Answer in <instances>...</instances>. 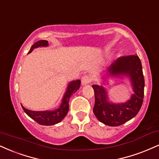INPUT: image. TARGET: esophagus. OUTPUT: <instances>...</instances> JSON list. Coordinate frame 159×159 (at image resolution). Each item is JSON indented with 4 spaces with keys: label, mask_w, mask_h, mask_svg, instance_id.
Listing matches in <instances>:
<instances>
[{
    "label": "esophagus",
    "mask_w": 159,
    "mask_h": 159,
    "mask_svg": "<svg viewBox=\"0 0 159 159\" xmlns=\"http://www.w3.org/2000/svg\"><path fill=\"white\" fill-rule=\"evenodd\" d=\"M92 81V78L90 76L87 75H84L83 77L81 78V83L83 85H86V84H90Z\"/></svg>",
    "instance_id": "1"
}]
</instances>
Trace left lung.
Here are the masks:
<instances>
[{"label": "left lung", "mask_w": 159, "mask_h": 159, "mask_svg": "<svg viewBox=\"0 0 159 159\" xmlns=\"http://www.w3.org/2000/svg\"><path fill=\"white\" fill-rule=\"evenodd\" d=\"M107 73L116 78H129L134 92L129 100L115 104L109 101L107 92L103 86H92L95 93V116L103 124L117 127L134 118L141 107L144 89L141 62L136 55L120 57L109 66Z\"/></svg>", "instance_id": "left-lung-1"}]
</instances>
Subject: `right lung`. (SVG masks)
<instances>
[{"label": "right lung", "mask_w": 159, "mask_h": 159, "mask_svg": "<svg viewBox=\"0 0 159 159\" xmlns=\"http://www.w3.org/2000/svg\"><path fill=\"white\" fill-rule=\"evenodd\" d=\"M49 45L48 41L45 40H41L32 46L29 53H30L34 49L38 47H47ZM81 86V81L76 80V81H70L68 84L67 89L66 93H64L60 107L58 109L54 110H46V111H32L26 109L22 106L23 110L26 114L32 118L34 121L41 125L50 126L54 125L59 123L65 118L69 111V101L70 97L73 93H75L80 88Z\"/></svg>", "instance_id": "1"}]
</instances>
